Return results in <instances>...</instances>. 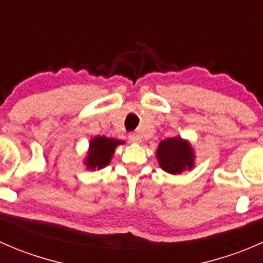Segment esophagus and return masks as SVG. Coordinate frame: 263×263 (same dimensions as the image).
I'll return each mask as SVG.
<instances>
[{"label": "esophagus", "instance_id": "34e87169", "mask_svg": "<svg viewBox=\"0 0 263 263\" xmlns=\"http://www.w3.org/2000/svg\"><path fill=\"white\" fill-rule=\"evenodd\" d=\"M128 140L132 144H140L141 142V136L139 134H131L128 136Z\"/></svg>", "mask_w": 263, "mask_h": 263}]
</instances>
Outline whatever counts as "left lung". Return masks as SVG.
Returning a JSON list of instances; mask_svg holds the SVG:
<instances>
[{
  "label": "left lung",
  "instance_id": "left-lung-1",
  "mask_svg": "<svg viewBox=\"0 0 263 263\" xmlns=\"http://www.w3.org/2000/svg\"><path fill=\"white\" fill-rule=\"evenodd\" d=\"M156 158L160 168L171 174H181L195 165V151L187 140L179 136L161 141L156 150Z\"/></svg>",
  "mask_w": 263,
  "mask_h": 263
}]
</instances>
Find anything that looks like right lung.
Returning a JSON list of instances; mask_svg holds the SVG:
<instances>
[{
  "label": "right lung",
  "instance_id": "obj_1",
  "mask_svg": "<svg viewBox=\"0 0 263 263\" xmlns=\"http://www.w3.org/2000/svg\"><path fill=\"white\" fill-rule=\"evenodd\" d=\"M123 144V141L116 139H109L105 136H97L91 139L89 144V151L85 159V165L90 171L102 169L107 166L112 160L116 147Z\"/></svg>",
  "mask_w": 263,
  "mask_h": 263
}]
</instances>
